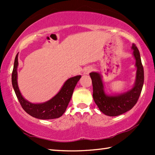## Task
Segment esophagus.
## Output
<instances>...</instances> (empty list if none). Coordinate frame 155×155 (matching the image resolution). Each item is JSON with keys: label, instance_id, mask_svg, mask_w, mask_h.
Instances as JSON below:
<instances>
[{"label": "esophagus", "instance_id": "1", "mask_svg": "<svg viewBox=\"0 0 155 155\" xmlns=\"http://www.w3.org/2000/svg\"><path fill=\"white\" fill-rule=\"evenodd\" d=\"M93 70V68L91 67V66H88L84 69V75H89L90 72Z\"/></svg>", "mask_w": 155, "mask_h": 155}]
</instances>
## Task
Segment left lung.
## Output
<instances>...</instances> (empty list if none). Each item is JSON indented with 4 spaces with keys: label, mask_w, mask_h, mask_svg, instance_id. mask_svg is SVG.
<instances>
[{
    "label": "left lung",
    "mask_w": 155,
    "mask_h": 155,
    "mask_svg": "<svg viewBox=\"0 0 155 155\" xmlns=\"http://www.w3.org/2000/svg\"><path fill=\"white\" fill-rule=\"evenodd\" d=\"M133 55L136 60L137 75L133 87L125 93L115 96L107 95L104 91L102 76L97 72L90 75L92 81L93 98L98 108L104 114L116 116L131 110L139 98L144 84V69L141 62L140 52L135 44H132Z\"/></svg>",
    "instance_id": "8db88e82"
}]
</instances>
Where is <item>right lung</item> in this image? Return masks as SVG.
Returning <instances> with one entry per match:
<instances>
[{
    "label": "right lung",
    "instance_id": "add662e5",
    "mask_svg": "<svg viewBox=\"0 0 155 155\" xmlns=\"http://www.w3.org/2000/svg\"><path fill=\"white\" fill-rule=\"evenodd\" d=\"M18 65L17 53L15 59L12 73V84L16 96L25 111L34 118L42 120L58 118L64 114L71 98L74 88L81 78V75H77L68 79L59 92L51 100L44 103L33 104L24 98L18 89L17 84Z\"/></svg>",
    "mask_w": 155,
    "mask_h": 155
}]
</instances>
